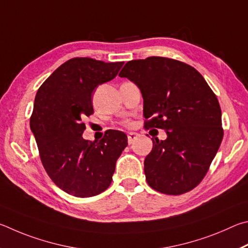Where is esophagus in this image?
<instances>
[{"label":"esophagus","instance_id":"1","mask_svg":"<svg viewBox=\"0 0 248 248\" xmlns=\"http://www.w3.org/2000/svg\"><path fill=\"white\" fill-rule=\"evenodd\" d=\"M138 137V134L137 133H129L127 135V140H128V144L131 145L133 144L134 141H135L136 138Z\"/></svg>","mask_w":248,"mask_h":248}]
</instances>
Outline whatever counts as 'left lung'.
I'll use <instances>...</instances> for the list:
<instances>
[{"instance_id":"left-lung-1","label":"left lung","mask_w":248,"mask_h":248,"mask_svg":"<svg viewBox=\"0 0 248 248\" xmlns=\"http://www.w3.org/2000/svg\"><path fill=\"white\" fill-rule=\"evenodd\" d=\"M144 99L146 128H162L144 161L150 187L180 195L201 183L223 138L218 99L201 74L180 61L151 56L122 68Z\"/></svg>"}]
</instances>
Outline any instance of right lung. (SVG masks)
Instances as JSON below:
<instances>
[{
  "mask_svg": "<svg viewBox=\"0 0 248 248\" xmlns=\"http://www.w3.org/2000/svg\"><path fill=\"white\" fill-rule=\"evenodd\" d=\"M124 62L68 60L43 82L34 98L30 129L47 175L65 193L95 196L110 186L117 159L127 146L123 132L110 129L101 140L82 138L93 93L114 78Z\"/></svg>",
  "mask_w": 248,
  "mask_h": 248,
  "instance_id": "right-lung-1",
  "label": "right lung"
}]
</instances>
